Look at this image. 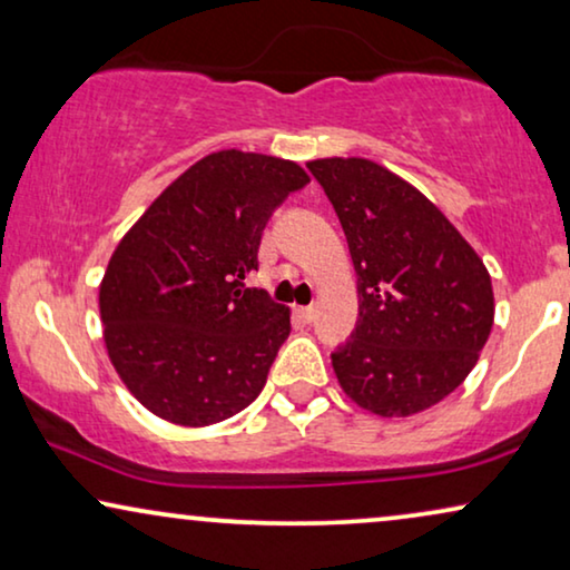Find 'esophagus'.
Listing matches in <instances>:
<instances>
[{"instance_id": "1", "label": "esophagus", "mask_w": 570, "mask_h": 570, "mask_svg": "<svg viewBox=\"0 0 570 570\" xmlns=\"http://www.w3.org/2000/svg\"><path fill=\"white\" fill-rule=\"evenodd\" d=\"M301 316L306 318V322H314V316H316V306H303V308H301Z\"/></svg>"}]
</instances>
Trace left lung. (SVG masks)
<instances>
[{
	"instance_id": "left-lung-1",
	"label": "left lung",
	"mask_w": 570,
	"mask_h": 570,
	"mask_svg": "<svg viewBox=\"0 0 570 570\" xmlns=\"http://www.w3.org/2000/svg\"><path fill=\"white\" fill-rule=\"evenodd\" d=\"M345 230L357 324L332 353L350 400L381 417L433 407L466 379L493 326L485 264L431 199L363 158L311 160Z\"/></svg>"
}]
</instances>
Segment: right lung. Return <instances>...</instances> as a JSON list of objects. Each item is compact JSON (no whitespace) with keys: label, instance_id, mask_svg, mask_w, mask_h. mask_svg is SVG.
Segmentation results:
<instances>
[{"label":"right lung","instance_id":"1","mask_svg":"<svg viewBox=\"0 0 570 570\" xmlns=\"http://www.w3.org/2000/svg\"><path fill=\"white\" fill-rule=\"evenodd\" d=\"M306 170L220 150L184 170L131 225L100 283L116 373L153 415L202 428L248 407L291 334V311L244 279Z\"/></svg>","mask_w":570,"mask_h":570}]
</instances>
